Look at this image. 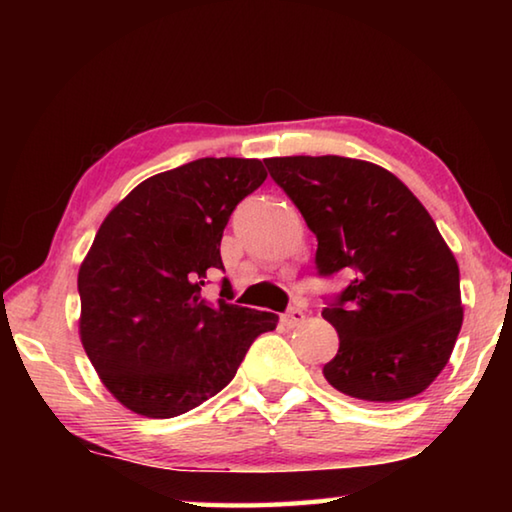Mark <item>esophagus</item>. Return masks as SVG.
<instances>
[{
  "instance_id": "34e87169",
  "label": "esophagus",
  "mask_w": 512,
  "mask_h": 512,
  "mask_svg": "<svg viewBox=\"0 0 512 512\" xmlns=\"http://www.w3.org/2000/svg\"><path fill=\"white\" fill-rule=\"evenodd\" d=\"M302 320H305V314H302V309H298V307H291L287 314L282 316V323L287 327H298Z\"/></svg>"
}]
</instances>
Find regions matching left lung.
<instances>
[{
	"instance_id": "obj_1",
	"label": "left lung",
	"mask_w": 512,
	"mask_h": 512,
	"mask_svg": "<svg viewBox=\"0 0 512 512\" xmlns=\"http://www.w3.org/2000/svg\"><path fill=\"white\" fill-rule=\"evenodd\" d=\"M318 239V275L352 271L323 318L339 352L323 375L336 391L393 404L447 366L463 325L461 277L424 205L391 171L341 155L264 160Z\"/></svg>"
}]
</instances>
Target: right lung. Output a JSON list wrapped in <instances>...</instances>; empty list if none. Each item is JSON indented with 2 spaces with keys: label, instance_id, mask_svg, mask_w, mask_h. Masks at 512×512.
Returning a JSON list of instances; mask_svg holds the SVG:
<instances>
[{
  "label": "right lung",
  "instance_id": "obj_1",
  "mask_svg": "<svg viewBox=\"0 0 512 512\" xmlns=\"http://www.w3.org/2000/svg\"><path fill=\"white\" fill-rule=\"evenodd\" d=\"M266 180L264 164L201 158L137 185L92 241L79 271L81 343L103 386L133 413L176 418L223 391L277 314L203 287L223 271L230 214Z\"/></svg>",
  "mask_w": 512,
  "mask_h": 512
}]
</instances>
